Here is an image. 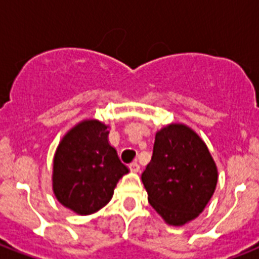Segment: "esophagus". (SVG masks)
<instances>
[{
  "label": "esophagus",
  "instance_id": "34e87169",
  "mask_svg": "<svg viewBox=\"0 0 259 259\" xmlns=\"http://www.w3.org/2000/svg\"><path fill=\"white\" fill-rule=\"evenodd\" d=\"M129 169L132 170V172H138L140 170V165H138V162H132V164H129Z\"/></svg>",
  "mask_w": 259,
  "mask_h": 259
}]
</instances>
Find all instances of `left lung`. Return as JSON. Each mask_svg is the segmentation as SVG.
<instances>
[{
    "mask_svg": "<svg viewBox=\"0 0 259 259\" xmlns=\"http://www.w3.org/2000/svg\"><path fill=\"white\" fill-rule=\"evenodd\" d=\"M142 183L148 200L166 223L183 226L204 209L218 181L205 144L184 125H169L156 134L153 156Z\"/></svg>",
    "mask_w": 259,
    "mask_h": 259,
    "instance_id": "obj_1",
    "label": "left lung"
}]
</instances>
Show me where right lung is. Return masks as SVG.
Segmentation results:
<instances>
[{"label":"right lung","mask_w":259,"mask_h":259,"mask_svg":"<svg viewBox=\"0 0 259 259\" xmlns=\"http://www.w3.org/2000/svg\"><path fill=\"white\" fill-rule=\"evenodd\" d=\"M107 126L84 121L62 140L54 158V192L64 207L80 215L97 212L129 172L107 141Z\"/></svg>","instance_id":"right-lung-1"}]
</instances>
